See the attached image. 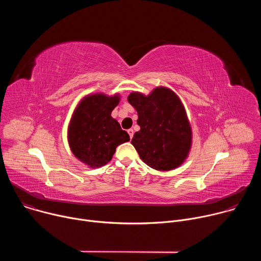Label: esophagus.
<instances>
[{"instance_id": "esophagus-1", "label": "esophagus", "mask_w": 261, "mask_h": 261, "mask_svg": "<svg viewBox=\"0 0 261 261\" xmlns=\"http://www.w3.org/2000/svg\"><path fill=\"white\" fill-rule=\"evenodd\" d=\"M128 134H129L130 138L132 139V137H133V134H134V131H133V129H129V130H128Z\"/></svg>"}]
</instances>
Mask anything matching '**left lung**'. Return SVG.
Returning a JSON list of instances; mask_svg holds the SVG:
<instances>
[{"mask_svg": "<svg viewBox=\"0 0 261 261\" xmlns=\"http://www.w3.org/2000/svg\"><path fill=\"white\" fill-rule=\"evenodd\" d=\"M129 103L137 111L140 130L131 143L140 159L153 169L169 171L179 167L192 146V128L179 97L167 87L150 94L132 92Z\"/></svg>", "mask_w": 261, "mask_h": 261, "instance_id": "1", "label": "left lung"}]
</instances>
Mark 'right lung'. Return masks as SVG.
Segmentation results:
<instances>
[{"label": "right lung", "instance_id": "add662e5", "mask_svg": "<svg viewBox=\"0 0 261 261\" xmlns=\"http://www.w3.org/2000/svg\"><path fill=\"white\" fill-rule=\"evenodd\" d=\"M121 95L92 93L77 103L71 116L67 139L72 154L90 168L107 164L120 144L130 140L111 113Z\"/></svg>", "mask_w": 261, "mask_h": 261}]
</instances>
